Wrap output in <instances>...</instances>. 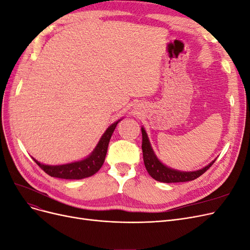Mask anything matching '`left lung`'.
I'll use <instances>...</instances> for the list:
<instances>
[{
	"label": "left lung",
	"mask_w": 250,
	"mask_h": 250,
	"mask_svg": "<svg viewBox=\"0 0 250 250\" xmlns=\"http://www.w3.org/2000/svg\"><path fill=\"white\" fill-rule=\"evenodd\" d=\"M142 132V151H143V161L145 168L147 172L149 173L150 176L155 179L156 181L165 182V183H174V182H186L195 180L201 175L204 174L212 165L214 164L215 160L211 162L209 165L203 169L198 171H191V172H184L171 169L167 166H165L153 152L150 142L148 140V136H147L144 127H141Z\"/></svg>",
	"instance_id": "8db88e82"
}]
</instances>
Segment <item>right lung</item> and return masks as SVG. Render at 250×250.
Masks as SVG:
<instances>
[{
    "label": "right lung",
    "instance_id": "1",
    "mask_svg": "<svg viewBox=\"0 0 250 250\" xmlns=\"http://www.w3.org/2000/svg\"><path fill=\"white\" fill-rule=\"evenodd\" d=\"M120 120L122 119L117 120L116 123L112 124L107 128L103 136L101 137L94 151L84 160L60 166L43 165L38 161H36L34 158L33 160L46 174H48L51 177L62 179H82L92 176V175L96 174L101 169V167L104 164L111 136H112L115 127Z\"/></svg>",
    "mask_w": 250,
    "mask_h": 250
}]
</instances>
